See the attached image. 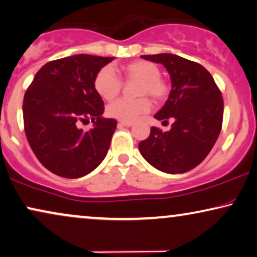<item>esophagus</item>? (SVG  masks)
I'll return each mask as SVG.
<instances>
[{
    "label": "esophagus",
    "mask_w": 257,
    "mask_h": 257,
    "mask_svg": "<svg viewBox=\"0 0 257 257\" xmlns=\"http://www.w3.org/2000/svg\"><path fill=\"white\" fill-rule=\"evenodd\" d=\"M119 125L121 126H127V127H130V126L133 125L132 121H119Z\"/></svg>",
    "instance_id": "1"
}]
</instances>
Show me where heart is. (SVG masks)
I'll return each instance as SVG.
<instances>
[{
	"label": "heart",
	"mask_w": 257,
	"mask_h": 257,
	"mask_svg": "<svg viewBox=\"0 0 257 257\" xmlns=\"http://www.w3.org/2000/svg\"><path fill=\"white\" fill-rule=\"evenodd\" d=\"M122 75L126 80H138L139 85L137 94H149L155 100H163L169 94V85L161 78V71L153 62L138 60L126 63L121 67ZM122 82L114 71L109 67H104L96 73L94 78V88L104 100L111 101L120 93ZM151 106L146 96L135 100L119 99L109 104L106 113L113 119L121 121H132L143 113L148 112Z\"/></svg>",
	"instance_id": "1"
}]
</instances>
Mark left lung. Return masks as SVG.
I'll return each mask as SVG.
<instances>
[{
    "mask_svg": "<svg viewBox=\"0 0 257 257\" xmlns=\"http://www.w3.org/2000/svg\"><path fill=\"white\" fill-rule=\"evenodd\" d=\"M142 58L162 63L169 72L171 91L155 118L173 122L166 132L151 127L148 139L139 143V151L163 172H188L204 161L217 141L223 121L222 93L197 62L169 53Z\"/></svg>",
    "mask_w": 257,
    "mask_h": 257,
    "instance_id": "8db88e82",
    "label": "left lung"
}]
</instances>
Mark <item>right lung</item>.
<instances>
[{"mask_svg": "<svg viewBox=\"0 0 257 257\" xmlns=\"http://www.w3.org/2000/svg\"><path fill=\"white\" fill-rule=\"evenodd\" d=\"M114 58L78 54L46 63L23 98V122L40 163L65 178H79L104 161L116 127L102 118L104 101L94 88L100 69ZM93 121L89 132L80 121Z\"/></svg>", "mask_w": 257, "mask_h": 257, "instance_id": "obj_1", "label": "right lung"}]
</instances>
